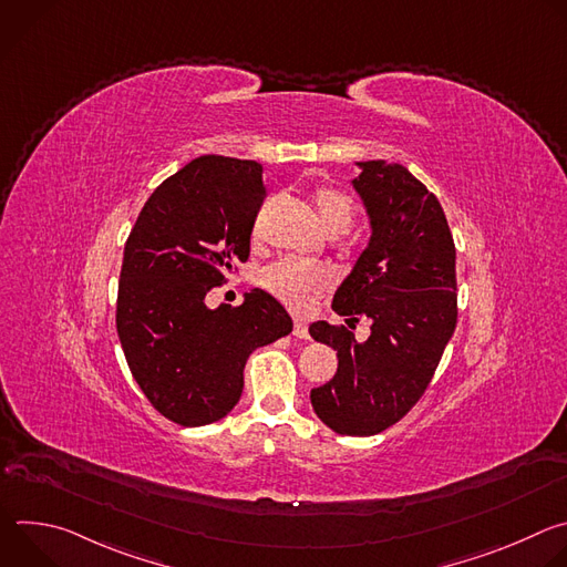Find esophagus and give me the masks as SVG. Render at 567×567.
Segmentation results:
<instances>
[{
	"label": "esophagus",
	"mask_w": 567,
	"mask_h": 567,
	"mask_svg": "<svg viewBox=\"0 0 567 567\" xmlns=\"http://www.w3.org/2000/svg\"><path fill=\"white\" fill-rule=\"evenodd\" d=\"M293 337H298V339H309V328H307V322H305L302 318H296V320H293Z\"/></svg>",
	"instance_id": "esophagus-1"
}]
</instances>
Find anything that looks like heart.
<instances>
[{"instance_id":"b5f03b06","label":"heart","mask_w":567,"mask_h":567,"mask_svg":"<svg viewBox=\"0 0 567 567\" xmlns=\"http://www.w3.org/2000/svg\"><path fill=\"white\" fill-rule=\"evenodd\" d=\"M313 202L322 226L330 233H348L354 221L352 199L337 188H318ZM262 287L291 307H307L320 291L332 285V274L322 265H309L293 258L278 260L260 274Z\"/></svg>"}]
</instances>
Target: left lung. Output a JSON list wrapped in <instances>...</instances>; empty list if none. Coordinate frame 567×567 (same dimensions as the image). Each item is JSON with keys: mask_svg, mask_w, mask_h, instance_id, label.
I'll list each match as a JSON object with an SVG mask.
<instances>
[{"mask_svg": "<svg viewBox=\"0 0 567 567\" xmlns=\"http://www.w3.org/2000/svg\"><path fill=\"white\" fill-rule=\"evenodd\" d=\"M352 182L372 237L332 309L352 328L372 320L359 343L346 326L311 322L309 334L337 350V374L311 390V406L339 435H377L426 392L457 326L455 245L437 197L406 168L361 161Z\"/></svg>", "mask_w": 567, "mask_h": 567, "instance_id": "left-lung-1", "label": "left lung"}]
</instances>
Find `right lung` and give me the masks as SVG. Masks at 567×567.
Listing matches in <instances>:
<instances>
[{
	"instance_id": "obj_1",
	"label": "right lung",
	"mask_w": 567,
	"mask_h": 567,
	"mask_svg": "<svg viewBox=\"0 0 567 567\" xmlns=\"http://www.w3.org/2000/svg\"><path fill=\"white\" fill-rule=\"evenodd\" d=\"M265 197L258 161L206 154L156 186L125 241L116 332L147 401L179 426L228 415L249 354L293 328L262 289L237 307H206L235 262L249 260Z\"/></svg>"
}]
</instances>
